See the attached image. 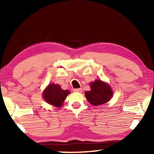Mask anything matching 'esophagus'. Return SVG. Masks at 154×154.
<instances>
[{
	"label": "esophagus",
	"mask_w": 154,
	"mask_h": 154,
	"mask_svg": "<svg viewBox=\"0 0 154 154\" xmlns=\"http://www.w3.org/2000/svg\"><path fill=\"white\" fill-rule=\"evenodd\" d=\"M82 88H75V89H73L74 92H77V93H81L82 92Z\"/></svg>",
	"instance_id": "obj_1"
}]
</instances>
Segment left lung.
I'll list each match as a JSON object with an SVG mask.
<instances>
[{"label": "left lung", "instance_id": "obj_1", "mask_svg": "<svg viewBox=\"0 0 154 154\" xmlns=\"http://www.w3.org/2000/svg\"><path fill=\"white\" fill-rule=\"evenodd\" d=\"M91 91L85 92L89 103L93 106L101 105L109 101L112 97V91L109 85L101 80H95L91 83Z\"/></svg>", "mask_w": 154, "mask_h": 154}]
</instances>
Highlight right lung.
I'll use <instances>...</instances> for the list:
<instances>
[{
  "label": "right lung",
  "mask_w": 154,
  "mask_h": 154,
  "mask_svg": "<svg viewBox=\"0 0 154 154\" xmlns=\"http://www.w3.org/2000/svg\"><path fill=\"white\" fill-rule=\"evenodd\" d=\"M69 93L68 90L63 91L59 85H49L43 92V98L45 101L56 107L61 106L63 100Z\"/></svg>",
  "instance_id": "right-lung-1"
}]
</instances>
